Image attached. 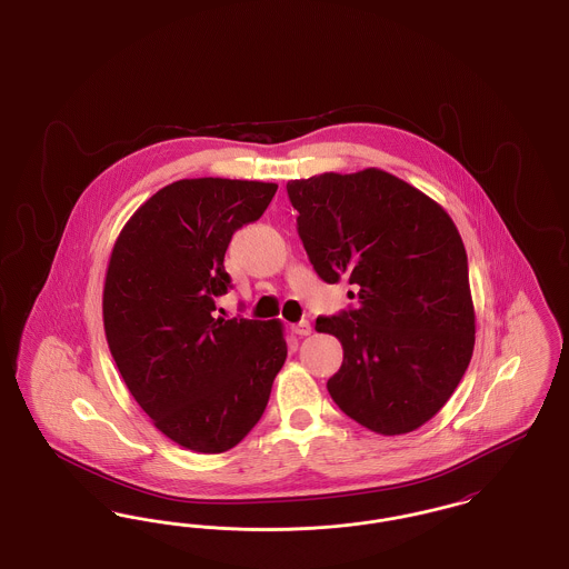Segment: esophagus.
<instances>
[{
	"label": "esophagus",
	"instance_id": "34e87169",
	"mask_svg": "<svg viewBox=\"0 0 569 569\" xmlns=\"http://www.w3.org/2000/svg\"><path fill=\"white\" fill-rule=\"evenodd\" d=\"M292 332L298 337H307V335H311V325L307 320H300L298 325H292Z\"/></svg>",
	"mask_w": 569,
	"mask_h": 569
}]
</instances>
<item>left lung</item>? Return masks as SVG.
<instances>
[{"label":"left lung","mask_w":569,"mask_h":569,"mask_svg":"<svg viewBox=\"0 0 569 569\" xmlns=\"http://www.w3.org/2000/svg\"><path fill=\"white\" fill-rule=\"evenodd\" d=\"M288 196L316 272L358 290L356 309L316 320L343 346L341 369L326 383L332 401L369 431H416L448 403L476 343L455 221L379 168L288 181Z\"/></svg>","instance_id":"1"}]
</instances>
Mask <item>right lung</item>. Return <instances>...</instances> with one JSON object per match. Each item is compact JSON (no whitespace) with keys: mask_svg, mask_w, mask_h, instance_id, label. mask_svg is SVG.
<instances>
[{"mask_svg":"<svg viewBox=\"0 0 569 569\" xmlns=\"http://www.w3.org/2000/svg\"><path fill=\"white\" fill-rule=\"evenodd\" d=\"M274 183L181 179L119 232L104 281V332L136 403L174 443L219 455L262 418L288 346L279 320L217 318L232 234L260 219Z\"/></svg>","mask_w":569,"mask_h":569,"instance_id":"right-lung-1","label":"right lung"}]
</instances>
